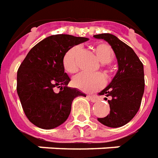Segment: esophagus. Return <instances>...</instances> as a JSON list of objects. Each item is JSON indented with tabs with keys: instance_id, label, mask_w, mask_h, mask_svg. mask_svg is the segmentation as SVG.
Listing matches in <instances>:
<instances>
[{
	"instance_id": "1",
	"label": "esophagus",
	"mask_w": 158,
	"mask_h": 158,
	"mask_svg": "<svg viewBox=\"0 0 158 158\" xmlns=\"http://www.w3.org/2000/svg\"><path fill=\"white\" fill-rule=\"evenodd\" d=\"M87 98L93 102V103H95L98 101V98L96 96H93V95H87Z\"/></svg>"
}]
</instances>
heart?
I'll use <instances>...</instances> for the list:
<instances>
[{"label":"heart","instance_id":"obj_1","mask_svg":"<svg viewBox=\"0 0 158 158\" xmlns=\"http://www.w3.org/2000/svg\"><path fill=\"white\" fill-rule=\"evenodd\" d=\"M93 50L100 61L108 65L114 60L115 54L112 47L105 43H98L93 47ZM79 54L80 49L77 46H74L65 52L63 57V66L69 73H76L79 69ZM103 71L109 76V70L107 67H103ZM72 84L79 90L86 93H91L102 88L105 84V80L101 74H86L81 73L76 76Z\"/></svg>","mask_w":158,"mask_h":158}]
</instances>
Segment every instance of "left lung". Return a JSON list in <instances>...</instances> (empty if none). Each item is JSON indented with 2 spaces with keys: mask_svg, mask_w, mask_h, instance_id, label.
Masks as SVG:
<instances>
[{
  "mask_svg": "<svg viewBox=\"0 0 158 158\" xmlns=\"http://www.w3.org/2000/svg\"><path fill=\"white\" fill-rule=\"evenodd\" d=\"M111 45L118 60V70L111 83L99 95L110 97L109 114L98 120L109 127L117 128L130 122L140 109L145 88L143 64L134 50L110 33L94 35ZM108 99L105 98V100Z\"/></svg>",
  "mask_w": 158,
  "mask_h": 158,
  "instance_id": "obj_1",
  "label": "left lung"
}]
</instances>
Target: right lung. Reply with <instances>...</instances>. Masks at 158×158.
<instances>
[{"label":"right lung","mask_w":158,"mask_h":158,"mask_svg":"<svg viewBox=\"0 0 158 158\" xmlns=\"http://www.w3.org/2000/svg\"><path fill=\"white\" fill-rule=\"evenodd\" d=\"M88 40L69 34H56L33 46L21 63L17 76V92L25 115L41 129L60 125L71 113L75 98L86 97L67 87L71 81L65 72L63 57L68 49ZM55 88H60L59 92Z\"/></svg>","instance_id":"right-lung-1"}]
</instances>
